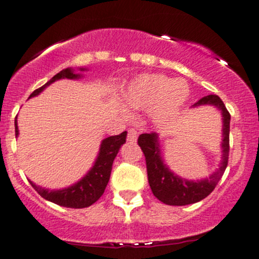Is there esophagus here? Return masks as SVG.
I'll return each mask as SVG.
<instances>
[{"instance_id":"obj_1","label":"esophagus","mask_w":259,"mask_h":259,"mask_svg":"<svg viewBox=\"0 0 259 259\" xmlns=\"http://www.w3.org/2000/svg\"><path fill=\"white\" fill-rule=\"evenodd\" d=\"M138 132H136L135 129H129L127 130V141H130V142H136V140H138Z\"/></svg>"}]
</instances>
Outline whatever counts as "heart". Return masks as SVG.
I'll return each mask as SVG.
<instances>
[{"label":"heart","instance_id":"heart-1","mask_svg":"<svg viewBox=\"0 0 259 259\" xmlns=\"http://www.w3.org/2000/svg\"><path fill=\"white\" fill-rule=\"evenodd\" d=\"M190 95L183 79H171L164 74H142L127 86L124 102L130 108L151 111L153 120L163 124L174 119Z\"/></svg>","mask_w":259,"mask_h":259}]
</instances>
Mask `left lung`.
<instances>
[{"mask_svg": "<svg viewBox=\"0 0 259 259\" xmlns=\"http://www.w3.org/2000/svg\"><path fill=\"white\" fill-rule=\"evenodd\" d=\"M213 105L222 111L223 114V160L221 167L207 179L201 181H189L181 179L171 173L160 157L158 136L156 133L141 134L138 139L139 146L145 154L147 168V179L153 195L169 206H185L196 203L206 198L217 184L222 179L229 159V132H230V113L228 112L221 97L217 95H208L202 97L194 106Z\"/></svg>", "mask_w": 259, "mask_h": 259, "instance_id": "left-lung-1", "label": "left lung"}]
</instances>
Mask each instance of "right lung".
<instances>
[{
    "label": "right lung",
    "mask_w": 259,
    "mask_h": 259,
    "mask_svg": "<svg viewBox=\"0 0 259 259\" xmlns=\"http://www.w3.org/2000/svg\"><path fill=\"white\" fill-rule=\"evenodd\" d=\"M79 74H74L72 70L68 69L62 70L58 74H56L53 78L47 81L46 84L41 88H38L30 95V97L36 96L44 90L46 86L52 84L53 81L58 79H75L79 78ZM16 125V136H18V126L17 120L14 121ZM126 139V132L119 134V135L109 136V138L105 139L101 144L100 153L97 157L96 162H95L94 168L89 171L88 174L82 178L79 183L75 185L68 187L64 190H57V191H50V190L41 189L35 185L34 183L29 181L31 186L34 187L37 191V194L44 197L45 200H49L53 202V203L59 204V206L68 207V208H85L91 206L95 203L105 192V189L109 181V177H111L112 171V164L114 160L115 156H117L118 151L121 145L125 142Z\"/></svg>",
    "instance_id": "add662e5"
}]
</instances>
